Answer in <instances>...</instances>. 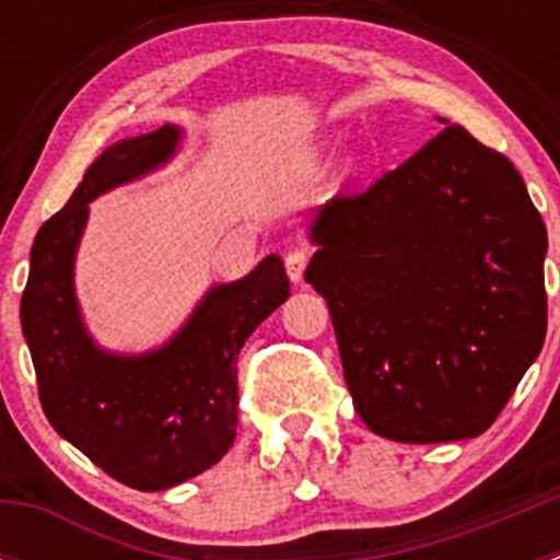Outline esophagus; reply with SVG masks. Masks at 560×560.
I'll list each match as a JSON object with an SVG mask.
<instances>
[{
    "label": "esophagus",
    "mask_w": 560,
    "mask_h": 560,
    "mask_svg": "<svg viewBox=\"0 0 560 560\" xmlns=\"http://www.w3.org/2000/svg\"><path fill=\"white\" fill-rule=\"evenodd\" d=\"M305 266H308V249H291L285 255V271H289L291 283H303Z\"/></svg>",
    "instance_id": "esophagus-1"
}]
</instances>
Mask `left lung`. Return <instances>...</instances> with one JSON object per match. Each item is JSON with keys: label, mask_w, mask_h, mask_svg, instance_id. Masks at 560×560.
Returning a JSON list of instances; mask_svg holds the SVG:
<instances>
[{"label": "left lung", "mask_w": 560, "mask_h": 560, "mask_svg": "<svg viewBox=\"0 0 560 560\" xmlns=\"http://www.w3.org/2000/svg\"><path fill=\"white\" fill-rule=\"evenodd\" d=\"M308 241L305 280L370 432L452 443L491 427L547 334V230L513 162L448 126L319 207Z\"/></svg>", "instance_id": "left-lung-1"}]
</instances>
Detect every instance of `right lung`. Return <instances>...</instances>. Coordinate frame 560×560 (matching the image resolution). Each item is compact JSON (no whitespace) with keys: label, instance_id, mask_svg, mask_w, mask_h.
<instances>
[{"label":"right lung","instance_id":"right-lung-1","mask_svg":"<svg viewBox=\"0 0 560 560\" xmlns=\"http://www.w3.org/2000/svg\"><path fill=\"white\" fill-rule=\"evenodd\" d=\"M179 142L182 128L167 122L108 145L67 207L38 230L22 294V334L44 415L78 452L137 491H165L230 452L237 353L291 294L283 260L269 255L235 283L212 285L160 348L114 353L89 334L75 294L89 201L167 165Z\"/></svg>","mask_w":560,"mask_h":560}]
</instances>
